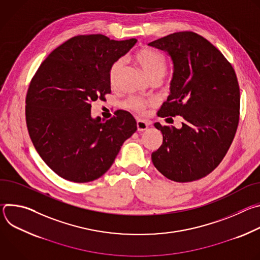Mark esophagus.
I'll return each mask as SVG.
<instances>
[{"label":"esophagus","instance_id":"obj_1","mask_svg":"<svg viewBox=\"0 0 260 260\" xmlns=\"http://www.w3.org/2000/svg\"><path fill=\"white\" fill-rule=\"evenodd\" d=\"M148 126H149V123H148L147 121L145 120H142V119H139L137 121V128L139 132H144L148 128Z\"/></svg>","mask_w":260,"mask_h":260}]
</instances>
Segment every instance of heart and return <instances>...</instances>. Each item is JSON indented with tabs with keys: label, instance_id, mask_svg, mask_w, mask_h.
I'll use <instances>...</instances> for the list:
<instances>
[{
	"label": "heart",
	"instance_id": "1",
	"mask_svg": "<svg viewBox=\"0 0 260 260\" xmlns=\"http://www.w3.org/2000/svg\"><path fill=\"white\" fill-rule=\"evenodd\" d=\"M134 59L137 62V64L142 69V71L148 77V79H151L158 76L162 77L167 70L166 56L154 49H150V48L142 49L135 54ZM121 68H122L121 59L116 60L112 66H111L109 71V81L112 85L115 84ZM152 104H153L152 101H144L139 98H131L126 102V107H128L134 111H138V112H144L146 107L151 106Z\"/></svg>",
	"mask_w": 260,
	"mask_h": 260
}]
</instances>
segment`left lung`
Here are the masks:
<instances>
[{"instance_id":"8db88e82","label":"left lung","mask_w":260,"mask_h":260,"mask_svg":"<svg viewBox=\"0 0 260 260\" xmlns=\"http://www.w3.org/2000/svg\"><path fill=\"white\" fill-rule=\"evenodd\" d=\"M148 45L167 52L173 62L170 95L157 115L183 118L180 128L154 123L162 144L151 154L152 162L170 180H199L222 161L237 132L240 88L235 70L193 31L174 32Z\"/></svg>"}]
</instances>
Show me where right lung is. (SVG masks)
<instances>
[{"label": "right lung", "instance_id": "add662e5", "mask_svg": "<svg viewBox=\"0 0 260 260\" xmlns=\"http://www.w3.org/2000/svg\"><path fill=\"white\" fill-rule=\"evenodd\" d=\"M136 43L101 34L76 36L54 49L31 79L27 131L37 152L59 177L76 183L99 179L137 131L127 111L105 122L91 116V103L111 92V66Z\"/></svg>", "mask_w": 260, "mask_h": 260}]
</instances>
